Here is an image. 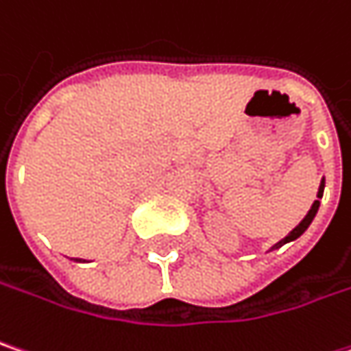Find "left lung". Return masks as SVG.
I'll list each match as a JSON object with an SVG mask.
<instances>
[{"label":"left lung","mask_w":351,"mask_h":351,"mask_svg":"<svg viewBox=\"0 0 351 351\" xmlns=\"http://www.w3.org/2000/svg\"><path fill=\"white\" fill-rule=\"evenodd\" d=\"M324 184H326V182H324V178H322V182H319V189H318V200H314V204H312V208L308 210V215L304 217V220L300 222L298 226H296V228H294V230H292V232H290L288 237L282 238V240H280L278 244H274L272 248H280L282 244H286V242H292V240H296V238L302 237V234L306 232V228H308V226L312 224V220H314V217H316V213H318V208H319V198H322V195H324Z\"/></svg>","instance_id":"8db88e82"}]
</instances>
